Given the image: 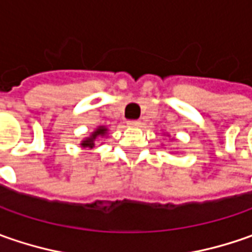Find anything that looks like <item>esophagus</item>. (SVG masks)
<instances>
[{"mask_svg":"<svg viewBox=\"0 0 252 252\" xmlns=\"http://www.w3.org/2000/svg\"><path fill=\"white\" fill-rule=\"evenodd\" d=\"M127 126L129 127H139L140 126V121H127Z\"/></svg>","mask_w":252,"mask_h":252,"instance_id":"obj_1","label":"esophagus"}]
</instances>
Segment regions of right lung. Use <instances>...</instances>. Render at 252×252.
I'll return each mask as SVG.
<instances>
[{
	"mask_svg": "<svg viewBox=\"0 0 252 252\" xmlns=\"http://www.w3.org/2000/svg\"><path fill=\"white\" fill-rule=\"evenodd\" d=\"M108 131V129L105 127V126H99L96 130L92 133L90 137H87L85 140H83L81 143V147H88V149H92L94 146H95V140L98 139V137H102V136H105V133Z\"/></svg>",
	"mask_w": 252,
	"mask_h": 252,
	"instance_id": "1",
	"label": "right lung"
}]
</instances>
